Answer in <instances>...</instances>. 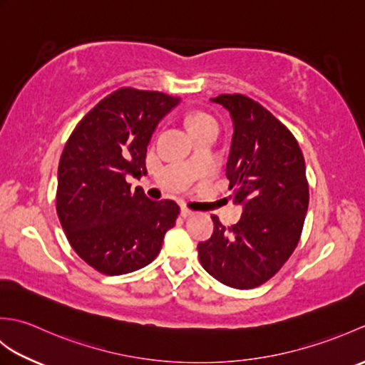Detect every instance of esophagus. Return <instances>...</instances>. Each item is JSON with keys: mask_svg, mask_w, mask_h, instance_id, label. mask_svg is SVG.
<instances>
[{"mask_svg": "<svg viewBox=\"0 0 365 365\" xmlns=\"http://www.w3.org/2000/svg\"><path fill=\"white\" fill-rule=\"evenodd\" d=\"M180 215L183 216V218H188V216H191V215H192V212H191V210H188L187 207H182V208H180Z\"/></svg>", "mask_w": 365, "mask_h": 365, "instance_id": "esophagus-1", "label": "esophagus"}]
</instances>
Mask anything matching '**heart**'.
I'll use <instances>...</instances> for the list:
<instances>
[{"label": "heart", "instance_id": "b5f03b06", "mask_svg": "<svg viewBox=\"0 0 365 365\" xmlns=\"http://www.w3.org/2000/svg\"><path fill=\"white\" fill-rule=\"evenodd\" d=\"M190 125H191V130H192V131H196V130H200V128H204V127L218 125V123H216V120L212 118L210 114L196 113V114L191 115Z\"/></svg>", "mask_w": 365, "mask_h": 365}]
</instances>
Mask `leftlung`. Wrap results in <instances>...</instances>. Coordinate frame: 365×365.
I'll list each match as a JSON object with an SVG mask.
<instances>
[{
    "label": "left lung",
    "instance_id": "obj_1",
    "mask_svg": "<svg viewBox=\"0 0 365 365\" xmlns=\"http://www.w3.org/2000/svg\"><path fill=\"white\" fill-rule=\"evenodd\" d=\"M212 102L234 122L226 175L243 213L232 227L212 216L199 260L216 281L247 290L273 277L299 242L309 205L304 157L292 131L252 98L221 94Z\"/></svg>",
    "mask_w": 365,
    "mask_h": 365
}]
</instances>
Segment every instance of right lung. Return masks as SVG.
I'll use <instances>...</instances> for the list:
<instances>
[{"mask_svg": "<svg viewBox=\"0 0 365 365\" xmlns=\"http://www.w3.org/2000/svg\"><path fill=\"white\" fill-rule=\"evenodd\" d=\"M180 102L158 91L120 88L92 108L67 139L58 168L56 212L73 251L108 276L157 257L180 207L130 190L147 174L145 153L158 122Z\"/></svg>", "mask_w": 365, "mask_h": 365, "instance_id": "right-lung-1", "label": "right lung"}]
</instances>
